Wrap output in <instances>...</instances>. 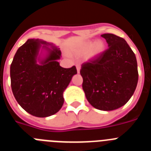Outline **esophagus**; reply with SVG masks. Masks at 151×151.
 <instances>
[{
  "label": "esophagus",
  "instance_id": "1",
  "mask_svg": "<svg viewBox=\"0 0 151 151\" xmlns=\"http://www.w3.org/2000/svg\"><path fill=\"white\" fill-rule=\"evenodd\" d=\"M76 69H77V72H78V73H79L80 69H81V66H80L79 64H77L76 65Z\"/></svg>",
  "mask_w": 151,
  "mask_h": 151
}]
</instances>
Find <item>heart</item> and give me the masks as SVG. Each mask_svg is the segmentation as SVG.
<instances>
[{
    "label": "heart",
    "mask_w": 151,
    "mask_h": 151,
    "mask_svg": "<svg viewBox=\"0 0 151 151\" xmlns=\"http://www.w3.org/2000/svg\"><path fill=\"white\" fill-rule=\"evenodd\" d=\"M104 44L101 41H98L97 42L88 41L82 44V45L78 48V51L81 54H86L90 51L91 57H94L101 54L104 50Z\"/></svg>",
    "instance_id": "1"
}]
</instances>
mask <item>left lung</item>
I'll list each match as a JSON object with an SVG mask.
<instances>
[{
	"instance_id": "obj_1",
	"label": "left lung",
	"mask_w": 151,
	"mask_h": 151,
	"mask_svg": "<svg viewBox=\"0 0 151 151\" xmlns=\"http://www.w3.org/2000/svg\"><path fill=\"white\" fill-rule=\"evenodd\" d=\"M108 47L101 55L82 65V88L90 104L110 111L125 105L138 81L137 60L125 39L113 34L101 35Z\"/></svg>"
}]
</instances>
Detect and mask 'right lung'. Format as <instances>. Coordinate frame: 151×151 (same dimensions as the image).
Wrapping results in <instances>:
<instances>
[{
	"label": "right lung",
	"instance_id": "obj_1",
	"mask_svg": "<svg viewBox=\"0 0 151 151\" xmlns=\"http://www.w3.org/2000/svg\"><path fill=\"white\" fill-rule=\"evenodd\" d=\"M47 50L44 59L38 56L41 44ZM50 46L51 49L45 46ZM61 52L52 44L29 39L17 50L10 65L13 94L22 109L37 117H47L59 111L63 104V91L74 75L76 66L63 68L57 60ZM39 57L38 58L37 57ZM40 64L37 63V60Z\"/></svg>",
	"mask_w": 151,
	"mask_h": 151
}]
</instances>
